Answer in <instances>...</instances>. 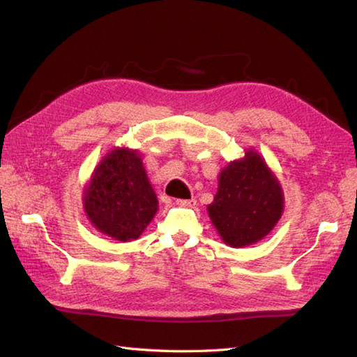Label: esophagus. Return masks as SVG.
I'll list each match as a JSON object with an SVG mask.
<instances>
[{"instance_id":"esophagus-1","label":"esophagus","mask_w":357,"mask_h":357,"mask_svg":"<svg viewBox=\"0 0 357 357\" xmlns=\"http://www.w3.org/2000/svg\"><path fill=\"white\" fill-rule=\"evenodd\" d=\"M176 204L183 206V207H195L197 206V199L190 198V199H177Z\"/></svg>"}]
</instances>
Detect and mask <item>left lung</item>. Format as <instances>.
I'll use <instances>...</instances> for the list:
<instances>
[{
	"label": "left lung",
	"mask_w": 357,
	"mask_h": 357,
	"mask_svg": "<svg viewBox=\"0 0 357 357\" xmlns=\"http://www.w3.org/2000/svg\"><path fill=\"white\" fill-rule=\"evenodd\" d=\"M283 190L260 155L248 150L218 177V192L207 213L225 244L233 248L264 239L283 213Z\"/></svg>",
	"instance_id": "obj_1"
}]
</instances>
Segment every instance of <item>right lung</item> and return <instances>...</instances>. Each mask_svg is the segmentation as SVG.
I'll use <instances>...</instances> for the list:
<instances>
[{"mask_svg":"<svg viewBox=\"0 0 357 357\" xmlns=\"http://www.w3.org/2000/svg\"><path fill=\"white\" fill-rule=\"evenodd\" d=\"M83 194L93 227L121 242L141 236L159 207L137 150L113 149L95 168Z\"/></svg>","mask_w":357,"mask_h":357,"instance_id":"1","label":"right lung"}]
</instances>
